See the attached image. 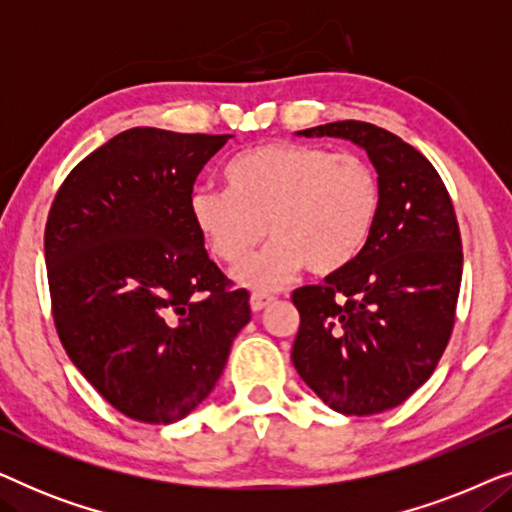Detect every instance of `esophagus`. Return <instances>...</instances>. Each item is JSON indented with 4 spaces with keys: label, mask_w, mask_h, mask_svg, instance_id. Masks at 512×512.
I'll return each instance as SVG.
<instances>
[{
    "label": "esophagus",
    "mask_w": 512,
    "mask_h": 512,
    "mask_svg": "<svg viewBox=\"0 0 512 512\" xmlns=\"http://www.w3.org/2000/svg\"><path fill=\"white\" fill-rule=\"evenodd\" d=\"M272 303H275V298L265 296V293H254V296H251V300H249L251 310H254V312H261V310H265V307H270Z\"/></svg>",
    "instance_id": "esophagus-1"
}]
</instances>
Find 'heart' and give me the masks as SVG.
Masks as SVG:
<instances>
[{
    "label": "heart",
    "mask_w": 512,
    "mask_h": 512,
    "mask_svg": "<svg viewBox=\"0 0 512 512\" xmlns=\"http://www.w3.org/2000/svg\"><path fill=\"white\" fill-rule=\"evenodd\" d=\"M226 191L195 188L193 223L216 261L242 268L254 291H275L307 268L314 277L347 270L375 233L382 188L375 167L356 153L317 144H263L235 156L223 170Z\"/></svg>",
    "instance_id": "heart-1"
}]
</instances>
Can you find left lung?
<instances>
[{"mask_svg":"<svg viewBox=\"0 0 512 512\" xmlns=\"http://www.w3.org/2000/svg\"><path fill=\"white\" fill-rule=\"evenodd\" d=\"M298 135L366 149L382 209L347 270L293 291L300 328L291 361L328 408L377 415L415 394L450 342L464 268L457 214L436 167L394 132L338 121Z\"/></svg>","mask_w":512,"mask_h":512,"instance_id":"8db88e82","label":"left lung"}]
</instances>
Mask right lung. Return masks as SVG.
Segmentation results:
<instances>
[{
  "label": "right lung",
  "instance_id": "1",
  "mask_svg": "<svg viewBox=\"0 0 512 512\" xmlns=\"http://www.w3.org/2000/svg\"><path fill=\"white\" fill-rule=\"evenodd\" d=\"M233 135L125 130L55 193L44 233L60 342L104 401L144 424L184 419L209 396L249 293L209 261L193 184Z\"/></svg>",
  "mask_w": 512,
  "mask_h": 512
}]
</instances>
